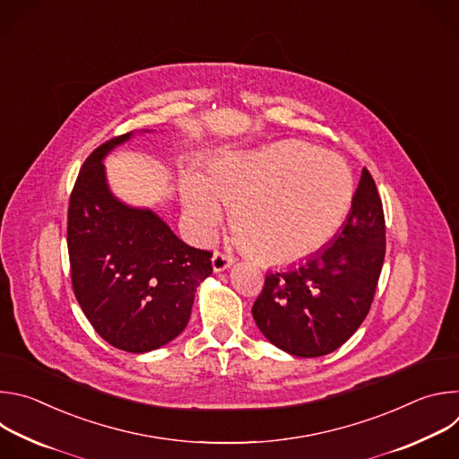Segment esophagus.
I'll return each mask as SVG.
<instances>
[{
	"instance_id": "obj_1",
	"label": "esophagus",
	"mask_w": 459,
	"mask_h": 459,
	"mask_svg": "<svg viewBox=\"0 0 459 459\" xmlns=\"http://www.w3.org/2000/svg\"><path fill=\"white\" fill-rule=\"evenodd\" d=\"M230 265H232V257L230 255H227L225 252H218V250L214 252V255H212V269H214V273H223Z\"/></svg>"
}]
</instances>
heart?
<instances>
[{
	"instance_id": "1",
	"label": "heart",
	"mask_w": 459,
	"mask_h": 459,
	"mask_svg": "<svg viewBox=\"0 0 459 459\" xmlns=\"http://www.w3.org/2000/svg\"><path fill=\"white\" fill-rule=\"evenodd\" d=\"M347 163L301 142H280L257 151L229 152L214 160L207 178L186 174L181 200L202 238L232 211L238 241L261 264L285 265L310 255L345 221L352 204Z\"/></svg>"
}]
</instances>
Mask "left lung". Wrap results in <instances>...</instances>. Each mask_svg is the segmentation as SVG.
Returning <instances> with one entry per match:
<instances>
[{
  "mask_svg": "<svg viewBox=\"0 0 459 459\" xmlns=\"http://www.w3.org/2000/svg\"><path fill=\"white\" fill-rule=\"evenodd\" d=\"M383 259V205L370 172L363 169L351 212L333 241L305 264L265 276L252 305L257 329L292 356L331 354L367 317Z\"/></svg>",
  "mask_w": 459,
  "mask_h": 459,
  "instance_id": "left-lung-1",
  "label": "left lung"
}]
</instances>
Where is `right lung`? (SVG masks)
<instances>
[{"mask_svg":"<svg viewBox=\"0 0 459 459\" xmlns=\"http://www.w3.org/2000/svg\"><path fill=\"white\" fill-rule=\"evenodd\" d=\"M130 136L85 160L71 194L67 245L73 289L94 331L119 351L143 354L185 331L195 289L212 274V252L183 243L151 209L110 192L103 160Z\"/></svg>","mask_w":459,"mask_h":459,"instance_id":"1","label":"right lung"}]
</instances>
